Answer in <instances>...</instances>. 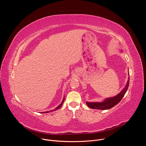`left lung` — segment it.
I'll use <instances>...</instances> for the list:
<instances>
[{
	"mask_svg": "<svg viewBox=\"0 0 146 146\" xmlns=\"http://www.w3.org/2000/svg\"><path fill=\"white\" fill-rule=\"evenodd\" d=\"M129 84V77H128V80L127 81V84L125 88L122 90V91L119 93L117 95L115 96L113 98H109L106 99L105 100L102 102H87V105L94 109H98V110H108L112 108L114 106L121 101L123 96L125 94L126 92L128 90Z\"/></svg>",
	"mask_w": 146,
	"mask_h": 146,
	"instance_id": "obj_1",
	"label": "left lung"
}]
</instances>
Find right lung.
Listing matches in <instances>:
<instances>
[{"mask_svg": "<svg viewBox=\"0 0 146 146\" xmlns=\"http://www.w3.org/2000/svg\"><path fill=\"white\" fill-rule=\"evenodd\" d=\"M64 100H65V98H64V99H63V100H62V102L61 103V104L60 105H59L57 108H56L55 109H54V110H51V111H46V112H43L44 113H48V112H52V111H55V110H58V109H59L61 106H62V105H63V103H64Z\"/></svg>", "mask_w": 146, "mask_h": 146, "instance_id": "right-lung-1", "label": "right lung"}]
</instances>
